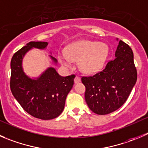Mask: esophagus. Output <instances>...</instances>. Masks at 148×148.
Wrapping results in <instances>:
<instances>
[{
    "mask_svg": "<svg viewBox=\"0 0 148 148\" xmlns=\"http://www.w3.org/2000/svg\"><path fill=\"white\" fill-rule=\"evenodd\" d=\"M80 82V78L79 77H76L75 79H74V83H78V82Z\"/></svg>",
    "mask_w": 148,
    "mask_h": 148,
    "instance_id": "1",
    "label": "esophagus"
}]
</instances>
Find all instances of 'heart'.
<instances>
[{
  "instance_id": "obj_1",
  "label": "heart",
  "mask_w": 148,
  "mask_h": 148,
  "mask_svg": "<svg viewBox=\"0 0 148 148\" xmlns=\"http://www.w3.org/2000/svg\"><path fill=\"white\" fill-rule=\"evenodd\" d=\"M108 55V47L97 41H82L70 45L66 52L59 54L60 63L66 67H71L73 61H79L81 71L87 74L97 72L105 63Z\"/></svg>"
}]
</instances>
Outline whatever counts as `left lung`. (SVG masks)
Listing matches in <instances>:
<instances>
[{"label": "left lung", "mask_w": 148, "mask_h": 148, "mask_svg": "<svg viewBox=\"0 0 148 148\" xmlns=\"http://www.w3.org/2000/svg\"><path fill=\"white\" fill-rule=\"evenodd\" d=\"M136 79L133 51L121 40L115 58L110 60L102 71L81 79L90 110L96 114H107L119 109L130 95Z\"/></svg>", "instance_id": "left-lung-1"}]
</instances>
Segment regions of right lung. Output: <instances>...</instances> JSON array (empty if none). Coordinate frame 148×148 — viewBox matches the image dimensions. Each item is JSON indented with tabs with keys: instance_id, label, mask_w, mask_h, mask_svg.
<instances>
[{
	"instance_id": "obj_1",
	"label": "right lung",
	"mask_w": 148,
	"mask_h": 148,
	"mask_svg": "<svg viewBox=\"0 0 148 148\" xmlns=\"http://www.w3.org/2000/svg\"><path fill=\"white\" fill-rule=\"evenodd\" d=\"M47 45L48 43L45 41H30L15 52L11 61L10 88L12 94L25 111L41 120L54 119L61 114L75 77L74 74L61 77L52 67L48 68L34 79L25 74L22 61L26 52L32 48L44 49ZM49 56L57 63L55 58Z\"/></svg>"
}]
</instances>
